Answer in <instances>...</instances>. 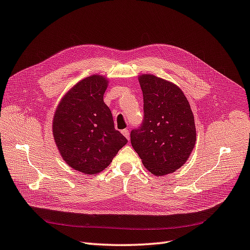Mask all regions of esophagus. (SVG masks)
Here are the masks:
<instances>
[{
  "mask_svg": "<svg viewBox=\"0 0 250 250\" xmlns=\"http://www.w3.org/2000/svg\"><path fill=\"white\" fill-rule=\"evenodd\" d=\"M122 133L126 137L127 140H129V130H128V129H123Z\"/></svg>",
  "mask_w": 250,
  "mask_h": 250,
  "instance_id": "esophagus-1",
  "label": "esophagus"
}]
</instances>
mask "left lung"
I'll return each mask as SVG.
<instances>
[{"instance_id": "left-lung-1", "label": "left lung", "mask_w": 250, "mask_h": 250, "mask_svg": "<svg viewBox=\"0 0 250 250\" xmlns=\"http://www.w3.org/2000/svg\"><path fill=\"white\" fill-rule=\"evenodd\" d=\"M144 119L130 132L133 149L151 173L164 175L185 164L197 132L193 114L178 86L152 75L140 76Z\"/></svg>"}]
</instances>
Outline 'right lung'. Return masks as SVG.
<instances>
[{
	"label": "right lung",
	"mask_w": 250,
	"mask_h": 250,
	"mask_svg": "<svg viewBox=\"0 0 250 250\" xmlns=\"http://www.w3.org/2000/svg\"><path fill=\"white\" fill-rule=\"evenodd\" d=\"M106 88L103 77L82 80L61 101L53 117V138L60 153L73 169L86 174L104 170L128 142L114 128L111 111L103 101Z\"/></svg>",
	"instance_id": "add662e5"
}]
</instances>
